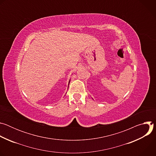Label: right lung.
Here are the masks:
<instances>
[{"label":"right lung","mask_w":156,"mask_h":156,"mask_svg":"<svg viewBox=\"0 0 156 156\" xmlns=\"http://www.w3.org/2000/svg\"><path fill=\"white\" fill-rule=\"evenodd\" d=\"M69 83H70V81H69Z\"/></svg>","instance_id":"obj_1"}]
</instances>
